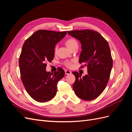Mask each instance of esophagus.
<instances>
[{
    "label": "esophagus",
    "instance_id": "34e87169",
    "mask_svg": "<svg viewBox=\"0 0 132 132\" xmlns=\"http://www.w3.org/2000/svg\"><path fill=\"white\" fill-rule=\"evenodd\" d=\"M65 74H67V75H69V74H71V72L70 71H69V70H66L65 71Z\"/></svg>",
    "mask_w": 132,
    "mask_h": 132
}]
</instances>
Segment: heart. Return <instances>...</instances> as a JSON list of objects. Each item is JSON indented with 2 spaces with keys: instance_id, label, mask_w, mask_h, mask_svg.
Masks as SVG:
<instances>
[{
  "instance_id": "1",
  "label": "heart",
  "mask_w": 132,
  "mask_h": 132,
  "mask_svg": "<svg viewBox=\"0 0 132 132\" xmlns=\"http://www.w3.org/2000/svg\"><path fill=\"white\" fill-rule=\"evenodd\" d=\"M65 44L68 47L70 50L73 48L74 47L78 46V43L77 39L73 37H70V38H69L68 39H67L65 41ZM57 49H58V46L56 45L54 48V52L55 53L57 52ZM73 62V61H67L64 62V65L67 67H69V68L71 67L72 66Z\"/></svg>"
}]
</instances>
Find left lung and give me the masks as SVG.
I'll return each instance as SVG.
<instances>
[{
	"label": "left lung",
	"instance_id": "left-lung-1",
	"mask_svg": "<svg viewBox=\"0 0 132 132\" xmlns=\"http://www.w3.org/2000/svg\"><path fill=\"white\" fill-rule=\"evenodd\" d=\"M81 44L79 63L80 68L87 67V74L81 77L77 71L73 74L75 81L73 87L76 95L84 100H93L98 97L109 80L113 60L107 41L98 32L85 29L68 31Z\"/></svg>",
	"mask_w": 132,
	"mask_h": 132
}]
</instances>
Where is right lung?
I'll return each instance as SVG.
<instances>
[{
    "instance_id": "right-lung-1",
    "label": "right lung",
    "mask_w": 132,
    "mask_h": 132,
    "mask_svg": "<svg viewBox=\"0 0 132 132\" xmlns=\"http://www.w3.org/2000/svg\"><path fill=\"white\" fill-rule=\"evenodd\" d=\"M67 32L38 30L22 46L19 60L21 81L27 93L37 102L52 99L57 93L58 81L65 75L61 67L54 73L47 72L46 68L47 62H51L54 57L55 45Z\"/></svg>"
}]
</instances>
